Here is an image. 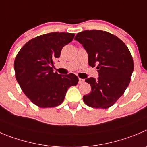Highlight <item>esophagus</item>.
Returning <instances> with one entry per match:
<instances>
[{
	"mask_svg": "<svg viewBox=\"0 0 147 147\" xmlns=\"http://www.w3.org/2000/svg\"><path fill=\"white\" fill-rule=\"evenodd\" d=\"M78 82H79V83H83V82H84V79L79 78V79H78Z\"/></svg>",
	"mask_w": 147,
	"mask_h": 147,
	"instance_id": "obj_1",
	"label": "esophagus"
}]
</instances>
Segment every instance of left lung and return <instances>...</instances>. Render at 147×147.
<instances>
[{
	"label": "left lung",
	"mask_w": 147,
	"mask_h": 147,
	"mask_svg": "<svg viewBox=\"0 0 147 147\" xmlns=\"http://www.w3.org/2000/svg\"><path fill=\"white\" fill-rule=\"evenodd\" d=\"M75 39L88 53V65L96 66L99 77L88 78L91 85L83 101L96 108H108L121 97L129 85L134 64L127 47L117 36L100 30L78 33Z\"/></svg>",
	"instance_id": "obj_1"
}]
</instances>
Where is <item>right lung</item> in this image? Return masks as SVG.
<instances>
[{
	"label": "right lung",
	"mask_w": 147,
	"mask_h": 147,
	"mask_svg": "<svg viewBox=\"0 0 147 147\" xmlns=\"http://www.w3.org/2000/svg\"><path fill=\"white\" fill-rule=\"evenodd\" d=\"M75 34L53 32L34 38L19 51L14 60L16 79L21 89L34 104L51 108L61 104L67 90L76 86L74 74L53 72V60L60 57L61 49L74 39Z\"/></svg>",
	"instance_id": "add662e5"
}]
</instances>
